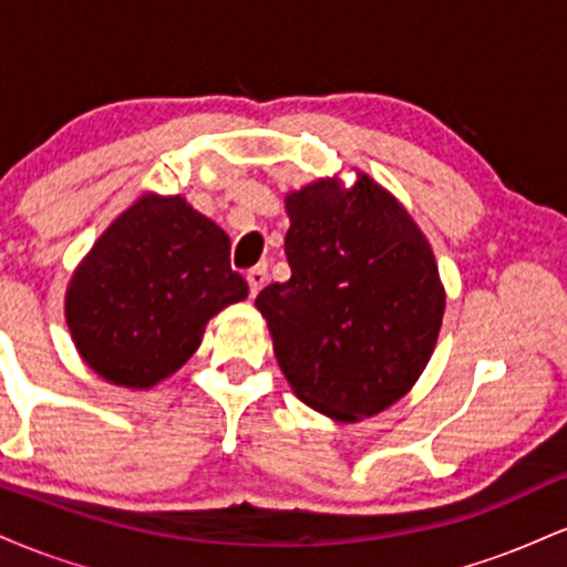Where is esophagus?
Listing matches in <instances>:
<instances>
[{
    "label": "esophagus",
    "instance_id": "esophagus-1",
    "mask_svg": "<svg viewBox=\"0 0 567 567\" xmlns=\"http://www.w3.org/2000/svg\"><path fill=\"white\" fill-rule=\"evenodd\" d=\"M266 279H269V269L266 266H252L250 271H247V285H250V296H258V290L264 288Z\"/></svg>",
    "mask_w": 567,
    "mask_h": 567
}]
</instances>
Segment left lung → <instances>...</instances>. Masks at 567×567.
Returning <instances> with one entry per match:
<instances>
[{"mask_svg":"<svg viewBox=\"0 0 567 567\" xmlns=\"http://www.w3.org/2000/svg\"><path fill=\"white\" fill-rule=\"evenodd\" d=\"M288 282L256 298L301 402L341 424L402 400L437 347L445 315L424 231L368 173L311 181L285 197Z\"/></svg>","mask_w":567,"mask_h":567,"instance_id":"8db88e82","label":"left lung"}]
</instances>
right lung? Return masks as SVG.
I'll return each instance as SVG.
<instances>
[{
    "mask_svg": "<svg viewBox=\"0 0 567 567\" xmlns=\"http://www.w3.org/2000/svg\"><path fill=\"white\" fill-rule=\"evenodd\" d=\"M229 250V234L178 194L135 199L69 279L66 324L87 368L125 389L184 368L207 322L247 298Z\"/></svg>",
    "mask_w": 567,
    "mask_h": 567,
    "instance_id": "add662e5",
    "label": "right lung"
}]
</instances>
